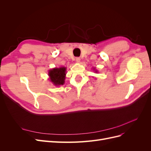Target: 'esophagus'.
<instances>
[{
  "mask_svg": "<svg viewBox=\"0 0 151 151\" xmlns=\"http://www.w3.org/2000/svg\"><path fill=\"white\" fill-rule=\"evenodd\" d=\"M76 62L77 63H81V59L79 58V57H77L76 58Z\"/></svg>",
  "mask_w": 151,
  "mask_h": 151,
  "instance_id": "obj_1",
  "label": "esophagus"
}]
</instances>
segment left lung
Listing matches in <instances>:
<instances>
[{
  "label": "left lung",
  "mask_w": 151,
  "mask_h": 151,
  "mask_svg": "<svg viewBox=\"0 0 151 151\" xmlns=\"http://www.w3.org/2000/svg\"><path fill=\"white\" fill-rule=\"evenodd\" d=\"M93 70H94V72L95 73H98V70H96V68H95V67H94V68H93Z\"/></svg>",
  "instance_id": "1"
}]
</instances>
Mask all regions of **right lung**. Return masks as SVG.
I'll use <instances>...</instances> for the list:
<instances>
[{"label": "right lung", "mask_w": 151, "mask_h": 151, "mask_svg": "<svg viewBox=\"0 0 151 151\" xmlns=\"http://www.w3.org/2000/svg\"><path fill=\"white\" fill-rule=\"evenodd\" d=\"M65 67H55L48 70V76L50 82L55 86H60L63 85L65 83L66 76Z\"/></svg>", "instance_id": "obj_1"}]
</instances>
